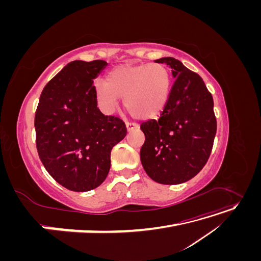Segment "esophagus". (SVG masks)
I'll return each instance as SVG.
<instances>
[{
	"label": "esophagus",
	"instance_id": "esophagus-1",
	"mask_svg": "<svg viewBox=\"0 0 261 261\" xmlns=\"http://www.w3.org/2000/svg\"><path fill=\"white\" fill-rule=\"evenodd\" d=\"M126 127H127V130H132L134 128H138L139 125L136 122H126Z\"/></svg>",
	"mask_w": 261,
	"mask_h": 261
}]
</instances>
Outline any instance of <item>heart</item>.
I'll return each instance as SVG.
<instances>
[{
	"mask_svg": "<svg viewBox=\"0 0 261 261\" xmlns=\"http://www.w3.org/2000/svg\"><path fill=\"white\" fill-rule=\"evenodd\" d=\"M171 77L169 69L160 63L120 65L110 70L107 81L97 82L94 91L100 106L112 111L118 97L124 98L127 112L145 120L156 115L169 99Z\"/></svg>",
	"mask_w": 261,
	"mask_h": 261,
	"instance_id": "b5f03b06",
	"label": "heart"
}]
</instances>
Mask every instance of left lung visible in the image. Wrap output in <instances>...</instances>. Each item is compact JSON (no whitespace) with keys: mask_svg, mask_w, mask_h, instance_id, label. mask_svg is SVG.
Here are the masks:
<instances>
[{"mask_svg":"<svg viewBox=\"0 0 261 261\" xmlns=\"http://www.w3.org/2000/svg\"><path fill=\"white\" fill-rule=\"evenodd\" d=\"M175 82L158 120L140 125L145 143L140 160L150 178L175 185L187 181L206 165L217 133L213 98L202 78L174 58H162Z\"/></svg>","mask_w":261,"mask_h":261,"instance_id":"1","label":"left lung"}]
</instances>
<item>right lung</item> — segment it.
I'll return each mask as SVG.
<instances>
[{
	"instance_id": "right-lung-1",
	"label": "right lung",
	"mask_w": 261,
	"mask_h": 261,
	"mask_svg": "<svg viewBox=\"0 0 261 261\" xmlns=\"http://www.w3.org/2000/svg\"><path fill=\"white\" fill-rule=\"evenodd\" d=\"M102 60L73 61L44 86L35 114L36 146L45 170L73 192L103 183L112 148L126 136L125 123L97 108L93 80Z\"/></svg>"
}]
</instances>
